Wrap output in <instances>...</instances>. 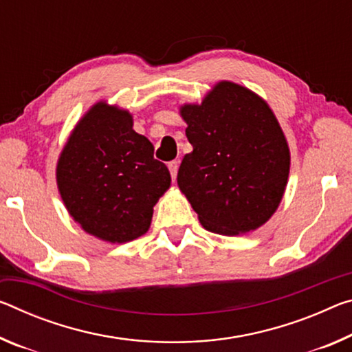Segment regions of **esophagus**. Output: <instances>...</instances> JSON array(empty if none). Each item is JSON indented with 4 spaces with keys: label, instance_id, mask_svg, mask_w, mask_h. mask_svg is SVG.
<instances>
[{
    "label": "esophagus",
    "instance_id": "34e87169",
    "mask_svg": "<svg viewBox=\"0 0 352 352\" xmlns=\"http://www.w3.org/2000/svg\"><path fill=\"white\" fill-rule=\"evenodd\" d=\"M167 167H169V172L172 175V180H175L177 178V172H178V161H170L169 164H167Z\"/></svg>",
    "mask_w": 352,
    "mask_h": 352
}]
</instances>
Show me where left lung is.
I'll list each match as a JSON object with an SVG mask.
<instances>
[{"mask_svg":"<svg viewBox=\"0 0 352 352\" xmlns=\"http://www.w3.org/2000/svg\"><path fill=\"white\" fill-rule=\"evenodd\" d=\"M180 116L192 152L183 156L177 183L217 235L252 232L271 219L289 175V147L266 100L233 81H219L202 103Z\"/></svg>","mask_w":352,"mask_h":352,"instance_id":"1","label":"left lung"}]
</instances>
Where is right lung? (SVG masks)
<instances>
[{
    "label": "right lung",
    "instance_id": "obj_1",
    "mask_svg": "<svg viewBox=\"0 0 352 352\" xmlns=\"http://www.w3.org/2000/svg\"><path fill=\"white\" fill-rule=\"evenodd\" d=\"M69 214L89 235L122 244L147 233L170 174L133 130L128 109L100 100L72 130L56 164Z\"/></svg>",
    "mask_w": 352,
    "mask_h": 352
}]
</instances>
